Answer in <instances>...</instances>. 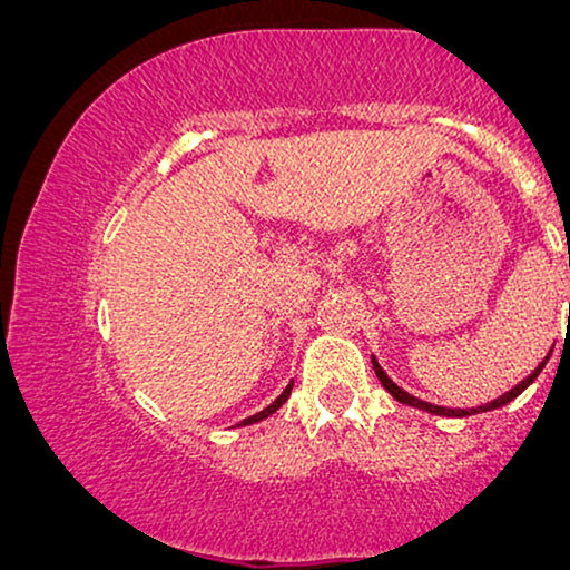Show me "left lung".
Segmentation results:
<instances>
[{
  "instance_id": "8db88e82",
  "label": "left lung",
  "mask_w": 570,
  "mask_h": 570,
  "mask_svg": "<svg viewBox=\"0 0 570 570\" xmlns=\"http://www.w3.org/2000/svg\"><path fill=\"white\" fill-rule=\"evenodd\" d=\"M548 358L550 356H544V362L534 368L532 374L527 376V380H522L517 384V387H511L509 392H503L501 397H495V400H491V403H485V405H478V407H468V411H464V407H444V405H431V403H426V400H419V397H413V395H407L405 390H400L395 382L390 380L387 374H384V368L376 364V358L372 356V366H374V374L380 376V382H382V387L390 392L392 397L397 400V403H405V405H413V407H421V411H426V413H434V415H449V419H464V415H475V413H485V411H495V407H501V405H507V403H511V400H514L517 395H522V392L529 387V384H532L534 380H537V374L542 372V366L548 364Z\"/></svg>"
}]
</instances>
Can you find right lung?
Segmentation results:
<instances>
[{
  "label": "right lung",
  "instance_id": "obj_1",
  "mask_svg": "<svg viewBox=\"0 0 570 570\" xmlns=\"http://www.w3.org/2000/svg\"><path fill=\"white\" fill-rule=\"evenodd\" d=\"M292 384H294V382H288V384H286V390L282 392V395H278V397L274 400V403H271L268 407H263V411H261V413H255V415H250V419H245L243 423H239V426H247V423H258V421H263V419H268V415H271V413H276V411H278V407H282V405L286 403V400H288V395H292Z\"/></svg>",
  "mask_w": 570,
  "mask_h": 570
}]
</instances>
